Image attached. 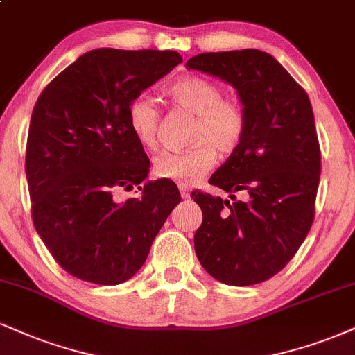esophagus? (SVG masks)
<instances>
[{"label": "esophagus", "mask_w": 355, "mask_h": 355, "mask_svg": "<svg viewBox=\"0 0 355 355\" xmlns=\"http://www.w3.org/2000/svg\"><path fill=\"white\" fill-rule=\"evenodd\" d=\"M179 191H181V196H182V199H187L191 196V189H189V186H186V184H179Z\"/></svg>", "instance_id": "34e87169"}]
</instances>
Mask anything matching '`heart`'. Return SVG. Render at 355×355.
<instances>
[{
    "label": "heart",
    "instance_id": "heart-1",
    "mask_svg": "<svg viewBox=\"0 0 355 355\" xmlns=\"http://www.w3.org/2000/svg\"><path fill=\"white\" fill-rule=\"evenodd\" d=\"M173 105L196 115L191 126V148L181 153H161L153 171L157 178L179 184L198 182L217 163L218 155L230 156L239 150L247 130L245 105L235 97H224L217 82L200 76L178 78L166 89ZM161 113L146 97H138L128 107V126L144 150H156L159 141Z\"/></svg>",
    "mask_w": 355,
    "mask_h": 355
}]
</instances>
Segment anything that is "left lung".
<instances>
[{
  "mask_svg": "<svg viewBox=\"0 0 355 355\" xmlns=\"http://www.w3.org/2000/svg\"><path fill=\"white\" fill-rule=\"evenodd\" d=\"M186 67L230 84L247 112L242 144L209 179L230 199L191 194L202 211L196 255L220 283L266 282L295 257L314 220L321 150L311 102L275 57L257 49L205 52Z\"/></svg>",
  "mask_w": 355,
  "mask_h": 355,
  "instance_id": "left-lung-1",
  "label": "left lung"
}]
</instances>
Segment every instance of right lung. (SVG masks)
<instances>
[{"label":"right lung","instance_id":"1","mask_svg":"<svg viewBox=\"0 0 355 355\" xmlns=\"http://www.w3.org/2000/svg\"><path fill=\"white\" fill-rule=\"evenodd\" d=\"M181 62L174 51L102 47L39 95L26 144L31 212L72 277L108 286L130 279L181 202L169 179L144 182L150 159L128 126L130 103ZM133 187L142 191L138 198H116Z\"/></svg>","mask_w":355,"mask_h":355}]
</instances>
